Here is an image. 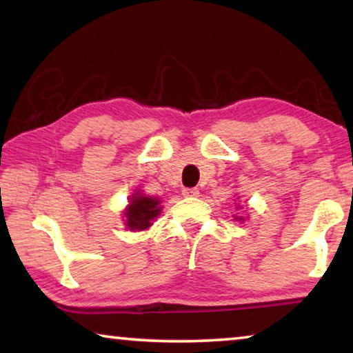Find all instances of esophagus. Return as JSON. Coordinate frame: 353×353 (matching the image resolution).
<instances>
[{
    "label": "esophagus",
    "mask_w": 353,
    "mask_h": 353,
    "mask_svg": "<svg viewBox=\"0 0 353 353\" xmlns=\"http://www.w3.org/2000/svg\"><path fill=\"white\" fill-rule=\"evenodd\" d=\"M182 194L185 196V198H196V196H199V190L198 188H183Z\"/></svg>",
    "instance_id": "1"
}]
</instances>
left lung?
I'll return each mask as SVG.
<instances>
[{"label":"left lung","mask_w":353,"mask_h":353,"mask_svg":"<svg viewBox=\"0 0 353 353\" xmlns=\"http://www.w3.org/2000/svg\"><path fill=\"white\" fill-rule=\"evenodd\" d=\"M235 219H236V221H244L243 216H235Z\"/></svg>","instance_id":"1"}]
</instances>
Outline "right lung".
<instances>
[{
  "instance_id": "add662e5",
  "label": "right lung",
  "mask_w": 353,
  "mask_h": 353,
  "mask_svg": "<svg viewBox=\"0 0 353 353\" xmlns=\"http://www.w3.org/2000/svg\"><path fill=\"white\" fill-rule=\"evenodd\" d=\"M162 212L160 207V199L145 196L140 191L132 194L129 199V205L124 210V224L129 230H145L152 225V221L159 216Z\"/></svg>"
}]
</instances>
